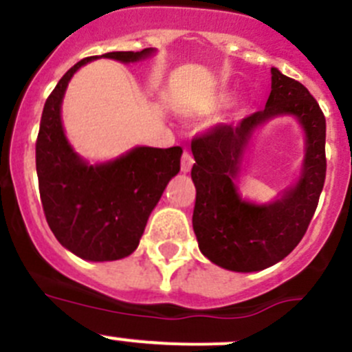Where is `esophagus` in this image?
<instances>
[{"label":"esophagus","instance_id":"34e87169","mask_svg":"<svg viewBox=\"0 0 352 352\" xmlns=\"http://www.w3.org/2000/svg\"><path fill=\"white\" fill-rule=\"evenodd\" d=\"M192 165H194V156L190 155L187 150H184L182 158H180V170H182L184 173H187V172H190Z\"/></svg>","mask_w":352,"mask_h":352}]
</instances>
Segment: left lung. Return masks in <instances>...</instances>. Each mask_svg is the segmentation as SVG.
Returning <instances> with one entry per match:
<instances>
[{
	"instance_id": "1",
	"label": "left lung",
	"mask_w": 352,
	"mask_h": 352,
	"mask_svg": "<svg viewBox=\"0 0 352 352\" xmlns=\"http://www.w3.org/2000/svg\"><path fill=\"white\" fill-rule=\"evenodd\" d=\"M271 95L264 110L242 122L216 124L192 140L196 186L192 226L199 250L219 267L254 272L283 261L301 242L325 182V116L300 81L271 67ZM276 115H294L307 134L304 172L278 201L258 206L236 189L239 162L251 133Z\"/></svg>"
}]
</instances>
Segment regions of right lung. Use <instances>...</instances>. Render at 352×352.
Instances as JSON below:
<instances>
[{"instance_id": "1", "label": "right lung", "mask_w": 352, "mask_h": 352, "mask_svg": "<svg viewBox=\"0 0 352 352\" xmlns=\"http://www.w3.org/2000/svg\"><path fill=\"white\" fill-rule=\"evenodd\" d=\"M151 54L150 47L107 52L104 58L134 63ZM97 58H85L67 69L45 100L35 166L45 219L58 242L85 261L104 262L136 250L156 202L179 173L182 148L138 146L100 165H88L74 153L63 129V97L71 76Z\"/></svg>"}]
</instances>
